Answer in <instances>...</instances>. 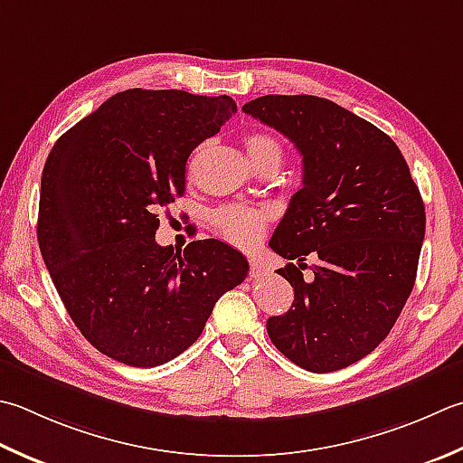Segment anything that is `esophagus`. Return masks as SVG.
Instances as JSON below:
<instances>
[{
  "label": "esophagus",
  "instance_id": "34e87169",
  "mask_svg": "<svg viewBox=\"0 0 463 463\" xmlns=\"http://www.w3.org/2000/svg\"><path fill=\"white\" fill-rule=\"evenodd\" d=\"M249 267H250V269H249V275H250L252 279H259V277L265 275V267H262L259 260L250 259V260H249Z\"/></svg>",
  "mask_w": 463,
  "mask_h": 463
}]
</instances>
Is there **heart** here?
Masks as SVG:
<instances>
[{"label":"heart","instance_id":"b5f03b06","mask_svg":"<svg viewBox=\"0 0 463 463\" xmlns=\"http://www.w3.org/2000/svg\"><path fill=\"white\" fill-rule=\"evenodd\" d=\"M244 144H247L250 160L255 162L257 166L265 165V162H277V165H280L283 146H280L279 140L273 138V136L252 132L244 138ZM213 222L214 229L219 231V234L226 242L234 244V247L249 249L262 237V232H265L269 213L247 204H226L213 214Z\"/></svg>","mask_w":463,"mask_h":463}]
</instances>
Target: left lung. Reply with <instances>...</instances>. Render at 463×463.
I'll list each match as a JSON object with an SVG mask.
<instances>
[{"mask_svg": "<svg viewBox=\"0 0 463 463\" xmlns=\"http://www.w3.org/2000/svg\"><path fill=\"white\" fill-rule=\"evenodd\" d=\"M242 112L303 156V188L269 242L288 259L277 273L295 301L267 321L269 337L313 373L349 367L387 337L413 288L425 234L420 188L397 144L331 99L269 94ZM309 254L317 265L307 281Z\"/></svg>", "mask_w": 463, "mask_h": 463, "instance_id": "left-lung-1", "label": "left lung"}]
</instances>
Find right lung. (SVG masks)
Segmentation results:
<instances>
[{"label": "right lung", "mask_w": 463, "mask_h": 463, "mask_svg": "<svg viewBox=\"0 0 463 463\" xmlns=\"http://www.w3.org/2000/svg\"><path fill=\"white\" fill-rule=\"evenodd\" d=\"M237 112L231 96L126 90L53 144L38 242L81 335L104 355L156 367L201 337L249 262L216 239L183 255L156 242L158 208L184 194L186 160Z\"/></svg>", "instance_id": "right-lung-1"}]
</instances>
